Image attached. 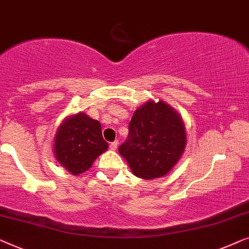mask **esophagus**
<instances>
[{"label": "esophagus", "mask_w": 249, "mask_h": 249, "mask_svg": "<svg viewBox=\"0 0 249 249\" xmlns=\"http://www.w3.org/2000/svg\"><path fill=\"white\" fill-rule=\"evenodd\" d=\"M117 145H118V142L117 141H114V142H111L110 144H109V148H110V150H116L117 149Z\"/></svg>", "instance_id": "1"}]
</instances>
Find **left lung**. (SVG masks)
Returning a JSON list of instances; mask_svg holds the SVG:
<instances>
[{
    "label": "left lung",
    "mask_w": 249,
    "mask_h": 249,
    "mask_svg": "<svg viewBox=\"0 0 249 249\" xmlns=\"http://www.w3.org/2000/svg\"><path fill=\"white\" fill-rule=\"evenodd\" d=\"M186 145L183 121L167 104L148 101L135 110L118 151L133 174L144 179L169 173Z\"/></svg>",
    "instance_id": "8db88e82"
}]
</instances>
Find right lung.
<instances>
[{
    "instance_id": "add662e5",
    "label": "right lung",
    "mask_w": 249,
    "mask_h": 249,
    "mask_svg": "<svg viewBox=\"0 0 249 249\" xmlns=\"http://www.w3.org/2000/svg\"><path fill=\"white\" fill-rule=\"evenodd\" d=\"M107 148L108 143L103 138L99 122L83 113L68 118L55 136L56 159L73 175L88 170Z\"/></svg>"
}]
</instances>
